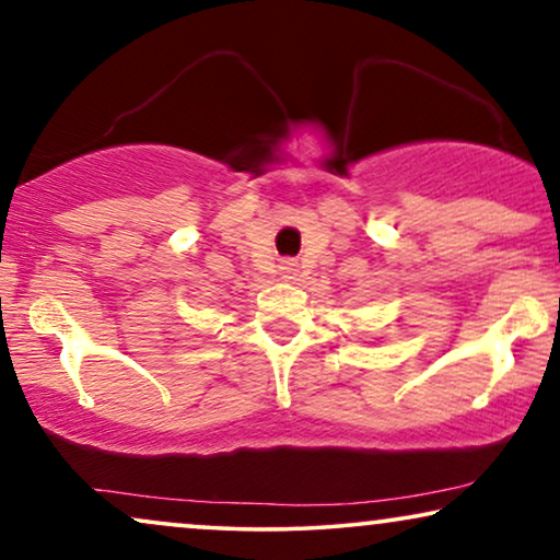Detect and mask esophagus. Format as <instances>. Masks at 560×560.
Instances as JSON below:
<instances>
[{
    "label": "esophagus",
    "instance_id": "34e87169",
    "mask_svg": "<svg viewBox=\"0 0 560 560\" xmlns=\"http://www.w3.org/2000/svg\"><path fill=\"white\" fill-rule=\"evenodd\" d=\"M281 276H284V279H294L296 260H281Z\"/></svg>",
    "mask_w": 560,
    "mask_h": 560
}]
</instances>
